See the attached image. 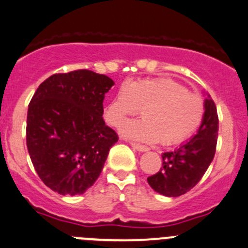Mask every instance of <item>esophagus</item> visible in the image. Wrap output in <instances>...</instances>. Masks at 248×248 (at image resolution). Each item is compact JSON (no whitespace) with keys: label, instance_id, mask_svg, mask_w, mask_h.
Here are the masks:
<instances>
[{"label":"esophagus","instance_id":"34e87169","mask_svg":"<svg viewBox=\"0 0 248 248\" xmlns=\"http://www.w3.org/2000/svg\"><path fill=\"white\" fill-rule=\"evenodd\" d=\"M131 145H132V148L136 149V150H138V151H148L149 150L148 146L141 145V144H138V143H133V141L131 143Z\"/></svg>","mask_w":248,"mask_h":248}]
</instances>
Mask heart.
Segmentation results:
<instances>
[{"instance_id": "b5f03b06", "label": "heart", "mask_w": 248, "mask_h": 248, "mask_svg": "<svg viewBox=\"0 0 248 248\" xmlns=\"http://www.w3.org/2000/svg\"><path fill=\"white\" fill-rule=\"evenodd\" d=\"M140 109L143 119L129 121L122 133L129 138L172 145L188 139L200 127L205 102L172 78H144L120 88L105 109V120L117 127Z\"/></svg>"}]
</instances>
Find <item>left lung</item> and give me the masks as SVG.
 Listing matches in <instances>:
<instances>
[{"label":"left lung","mask_w":248,"mask_h":248,"mask_svg":"<svg viewBox=\"0 0 248 248\" xmlns=\"http://www.w3.org/2000/svg\"><path fill=\"white\" fill-rule=\"evenodd\" d=\"M218 124L217 108L208 95L198 133L174 151L163 153L162 167L148 177L149 185L156 193L175 198L188 193L200 182L215 157Z\"/></svg>","instance_id":"obj_1"}]
</instances>
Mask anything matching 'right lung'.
I'll use <instances>...</instances> for the list:
<instances>
[{"mask_svg": "<svg viewBox=\"0 0 248 248\" xmlns=\"http://www.w3.org/2000/svg\"><path fill=\"white\" fill-rule=\"evenodd\" d=\"M108 76L75 70L54 74L36 90L28 109L26 146L38 177L60 195H78L99 177L117 133L103 120Z\"/></svg>", "mask_w": 248, "mask_h": 248, "instance_id": "add662e5", "label": "right lung"}]
</instances>
